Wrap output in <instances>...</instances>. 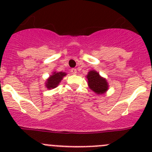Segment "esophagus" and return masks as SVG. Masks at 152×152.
Returning <instances> with one entry per match:
<instances>
[{
	"label": "esophagus",
	"mask_w": 152,
	"mask_h": 152,
	"mask_svg": "<svg viewBox=\"0 0 152 152\" xmlns=\"http://www.w3.org/2000/svg\"><path fill=\"white\" fill-rule=\"evenodd\" d=\"M70 72L72 73V74H76V68H72L70 70Z\"/></svg>",
	"instance_id": "esophagus-1"
}]
</instances>
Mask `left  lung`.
Segmentation results:
<instances>
[{"mask_svg": "<svg viewBox=\"0 0 152 152\" xmlns=\"http://www.w3.org/2000/svg\"><path fill=\"white\" fill-rule=\"evenodd\" d=\"M86 77L87 79L89 87L94 93L102 95L105 93L108 90L109 85L107 80L104 78L102 77L96 70H90Z\"/></svg>", "mask_w": 152, "mask_h": 152, "instance_id": "left-lung-1", "label": "left lung"}]
</instances>
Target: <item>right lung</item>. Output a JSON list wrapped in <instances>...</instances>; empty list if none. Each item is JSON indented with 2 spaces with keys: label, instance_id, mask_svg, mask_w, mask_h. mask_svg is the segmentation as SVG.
<instances>
[{
  "label": "right lung",
  "instance_id": "add662e5",
  "mask_svg": "<svg viewBox=\"0 0 152 152\" xmlns=\"http://www.w3.org/2000/svg\"><path fill=\"white\" fill-rule=\"evenodd\" d=\"M66 75L67 73H65V72H53V74L50 75V77L47 79L45 82V87L48 90L55 88L59 85L61 80Z\"/></svg>",
  "mask_w": 152,
  "mask_h": 152
}]
</instances>
